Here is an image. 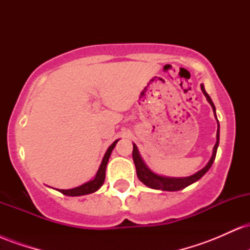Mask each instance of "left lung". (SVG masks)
I'll use <instances>...</instances> for the list:
<instances>
[{
  "label": "left lung",
  "instance_id": "obj_1",
  "mask_svg": "<svg viewBox=\"0 0 250 250\" xmlns=\"http://www.w3.org/2000/svg\"><path fill=\"white\" fill-rule=\"evenodd\" d=\"M201 89H202L205 96L207 97L208 102L210 103V105L213 107V110L215 113L214 103H213V101H211L210 97H209L207 91L205 90L203 84H201ZM215 116H216V114H215ZM217 127L220 128L219 122H217ZM219 128H217L216 143H215V146H214L213 155H211V159L209 160L208 165L206 166L203 169H201V170L197 171L196 174L191 175V176H188V177H179V179H175V177L160 176V175L153 173V171H151L150 169H149L147 166L145 165V162L142 161V159H141V156H140L136 146L133 145V160L135 163V167H136V174H137V177H139V180L141 181L143 185H146L149 188L161 189V190H168V191L181 190V189L188 187V186L191 185V183L196 182L197 180H200L203 175L207 173V171L209 170V168H210L211 165H213L215 156H216L217 146H219V139H220V129Z\"/></svg>",
  "mask_w": 250,
  "mask_h": 250
}]
</instances>
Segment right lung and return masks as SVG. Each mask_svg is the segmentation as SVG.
<instances>
[{"label":"right lung","instance_id":"add662e5","mask_svg":"<svg viewBox=\"0 0 250 250\" xmlns=\"http://www.w3.org/2000/svg\"><path fill=\"white\" fill-rule=\"evenodd\" d=\"M117 141H119V140H116V141L114 142L113 145H111L110 147L108 148L107 153L104 154V157H103V160H102L101 166H100L99 170H97L95 179L89 181V182L84 183V185L80 186V187H76V188H73V189H67V190L60 189V190H59L60 193L68 195V196H81V195H87V194H90V193H94V191H96L97 189H99L103 185V182H104L105 167H107L108 160H109V157H110L111 151H113L114 147L116 146Z\"/></svg>","mask_w":250,"mask_h":250}]
</instances>
